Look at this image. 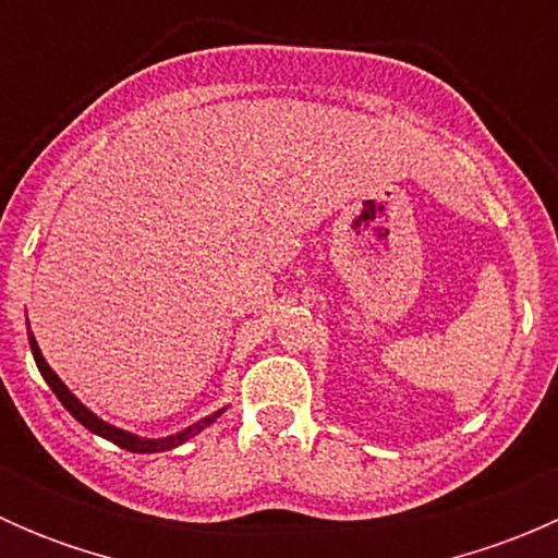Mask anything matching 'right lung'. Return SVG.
<instances>
[{
  "instance_id": "right-lung-1",
  "label": "right lung",
  "mask_w": 558,
  "mask_h": 558,
  "mask_svg": "<svg viewBox=\"0 0 558 558\" xmlns=\"http://www.w3.org/2000/svg\"><path fill=\"white\" fill-rule=\"evenodd\" d=\"M26 335H29V348H32V356H35V362H37L39 375H43L45 384L50 386V391H53L56 397H59V402L64 404L66 410H70L72 418L81 421V424L86 426L88 432H94V435H99V437H105V440L116 442V446L123 448V451H132V453H161V451H172V448L183 446V442L189 440V437H196L202 429H207V426H210V424H216L218 415H221L223 410H227V408L216 410V413L205 415V418H199V421H196V424L185 426V429L174 432V435H167V437H140V435H134V432L121 429V426L107 424V421L99 418V415L94 413V410H88L86 404H83L81 399H77L75 393H72L70 388L64 386V380H61L59 375H56L53 369H50V364L45 362L43 351H39L35 335H32V329H29V318H26Z\"/></svg>"
}]
</instances>
